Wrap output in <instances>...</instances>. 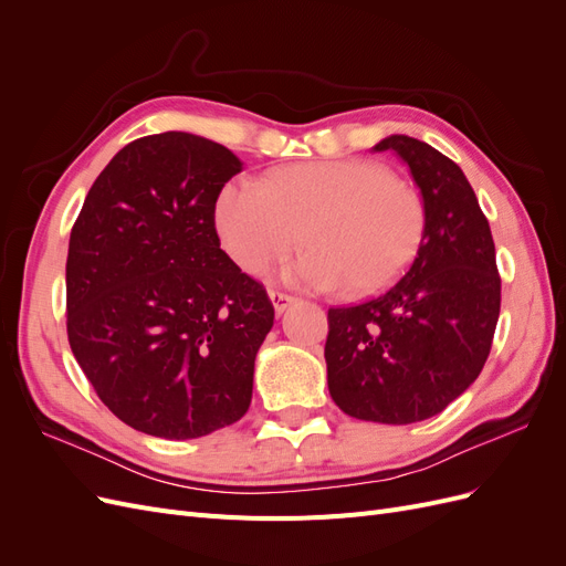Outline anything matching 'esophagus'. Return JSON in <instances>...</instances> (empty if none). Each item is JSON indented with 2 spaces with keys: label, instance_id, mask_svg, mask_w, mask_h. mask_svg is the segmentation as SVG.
Instances as JSON below:
<instances>
[{
  "label": "esophagus",
  "instance_id": "esophagus-1",
  "mask_svg": "<svg viewBox=\"0 0 566 566\" xmlns=\"http://www.w3.org/2000/svg\"><path fill=\"white\" fill-rule=\"evenodd\" d=\"M269 300L273 304V310H276V314H283L290 304L295 302V295H287V293H281V290H269Z\"/></svg>",
  "mask_w": 566,
  "mask_h": 566
}]
</instances>
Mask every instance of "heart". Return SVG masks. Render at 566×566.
<instances>
[{"instance_id": "b5f03b06", "label": "heart", "mask_w": 566, "mask_h": 566, "mask_svg": "<svg viewBox=\"0 0 566 566\" xmlns=\"http://www.w3.org/2000/svg\"><path fill=\"white\" fill-rule=\"evenodd\" d=\"M221 245L245 271H260L304 233L310 241L283 269L302 287L370 295L397 281L416 260L424 202L387 167L361 160L300 163L262 184L235 179L214 208Z\"/></svg>"}]
</instances>
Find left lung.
Returning a JSON list of instances; mask_svg holds the SVG:
<instances>
[{
  "mask_svg": "<svg viewBox=\"0 0 566 566\" xmlns=\"http://www.w3.org/2000/svg\"><path fill=\"white\" fill-rule=\"evenodd\" d=\"M373 150H394L410 167L424 233L397 285L328 310L325 366L347 416L408 424L441 413L479 378L501 314V273L489 219L451 158L403 134Z\"/></svg>",
  "mask_w": 566,
  "mask_h": 566,
  "instance_id": "obj_1",
  "label": "left lung"
}]
</instances>
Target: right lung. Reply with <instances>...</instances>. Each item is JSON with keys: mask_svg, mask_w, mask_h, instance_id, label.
<instances>
[{"mask_svg": "<svg viewBox=\"0 0 566 566\" xmlns=\"http://www.w3.org/2000/svg\"><path fill=\"white\" fill-rule=\"evenodd\" d=\"M241 167L196 134L142 136L96 177L73 224L67 342L98 399L144 434L196 439L250 408L273 304L214 229Z\"/></svg>", "mask_w": 566, "mask_h": 566, "instance_id": "right-lung-1", "label": "right lung"}]
</instances>
